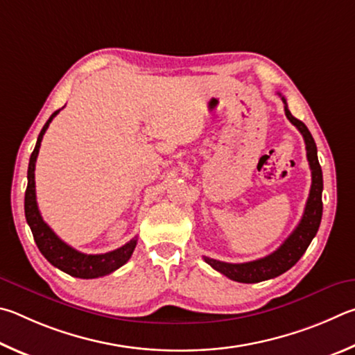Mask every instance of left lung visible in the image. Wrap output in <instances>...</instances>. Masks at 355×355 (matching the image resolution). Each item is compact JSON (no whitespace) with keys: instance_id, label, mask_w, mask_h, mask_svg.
<instances>
[{"instance_id":"obj_1","label":"left lung","mask_w":355,"mask_h":355,"mask_svg":"<svg viewBox=\"0 0 355 355\" xmlns=\"http://www.w3.org/2000/svg\"><path fill=\"white\" fill-rule=\"evenodd\" d=\"M281 95V93H279ZM282 96V95H281ZM282 101L285 104V115L290 120L291 124H295L297 130L302 134L304 141H306L307 149V160L312 170V187H310L309 200L304 209V215L296 226L293 232L288 235V239L277 248L275 252L270 256L252 260V262L246 263H226L221 260H215L210 257H204V260L212 266L214 270L220 271L221 275L232 279V281L243 282V284H256L266 281V279H272L281 276L282 272L288 271L297 260L302 257V254L310 245V241L318 232L321 216H322V171L318 162V154H316V145L312 134L307 129L306 124L301 120H297L291 112L288 110L287 101L282 96Z\"/></svg>"}]
</instances>
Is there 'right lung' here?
<instances>
[{
  "label": "right lung",
  "mask_w": 355,
  "mask_h": 355,
  "mask_svg": "<svg viewBox=\"0 0 355 355\" xmlns=\"http://www.w3.org/2000/svg\"><path fill=\"white\" fill-rule=\"evenodd\" d=\"M60 110V109H59ZM55 110L54 114L48 118L45 126L40 130L39 139H37L35 148L29 159L28 166V187L26 193H24V215H26V221L33 231L35 245L39 248L49 263L54 265L55 268L67 272V275L80 277V279H95L101 276H107L112 271H115L128 262L132 256L135 250L137 239L128 241L126 245L118 248L115 251L105 252V254H84L74 250V248L68 246L65 241H62L58 235L53 232L45 221H43L40 210L37 207L35 200V181H34V171H35V160L39 155L40 143L43 135H45L49 123L53 118L59 114Z\"/></svg>",
  "instance_id": "add662e5"
}]
</instances>
